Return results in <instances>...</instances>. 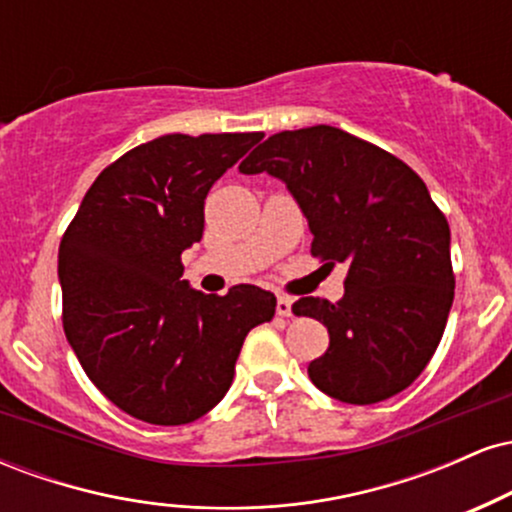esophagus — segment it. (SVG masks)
<instances>
[{
    "instance_id": "1",
    "label": "esophagus",
    "mask_w": 512,
    "mask_h": 512,
    "mask_svg": "<svg viewBox=\"0 0 512 512\" xmlns=\"http://www.w3.org/2000/svg\"><path fill=\"white\" fill-rule=\"evenodd\" d=\"M291 305H293V301L289 296H279V298H276V315L289 317L291 315Z\"/></svg>"
}]
</instances>
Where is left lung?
Listing matches in <instances>:
<instances>
[{
  "instance_id": "8db88e82",
  "label": "left lung",
  "mask_w": 512,
  "mask_h": 512,
  "mask_svg": "<svg viewBox=\"0 0 512 512\" xmlns=\"http://www.w3.org/2000/svg\"><path fill=\"white\" fill-rule=\"evenodd\" d=\"M240 173L284 180L313 231L310 255L346 264L342 301L305 296L291 308L330 332L308 366L313 385L346 404L407 390L436 354L455 298L450 226L424 180L330 125L272 134Z\"/></svg>"
}]
</instances>
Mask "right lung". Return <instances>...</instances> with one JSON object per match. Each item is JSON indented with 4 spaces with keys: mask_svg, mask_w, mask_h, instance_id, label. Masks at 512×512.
Wrapping results in <instances>:
<instances>
[{
    "mask_svg": "<svg viewBox=\"0 0 512 512\" xmlns=\"http://www.w3.org/2000/svg\"><path fill=\"white\" fill-rule=\"evenodd\" d=\"M262 137L166 134L134 146L103 168L64 231V334L91 383L134 419L180 426L214 409L248 332L274 317V293L257 286L204 296L180 279L211 185Z\"/></svg>",
    "mask_w": 512,
    "mask_h": 512,
    "instance_id": "add662e5",
    "label": "right lung"
}]
</instances>
